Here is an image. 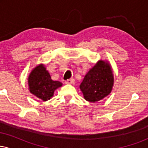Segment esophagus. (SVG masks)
Segmentation results:
<instances>
[{
    "mask_svg": "<svg viewBox=\"0 0 148 148\" xmlns=\"http://www.w3.org/2000/svg\"><path fill=\"white\" fill-rule=\"evenodd\" d=\"M74 81H75V80L74 79H67V81H65V84H74Z\"/></svg>",
    "mask_w": 148,
    "mask_h": 148,
    "instance_id": "1",
    "label": "esophagus"
}]
</instances>
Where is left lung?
Returning <instances> with one entry per match:
<instances>
[{
  "instance_id": "left-lung-1",
  "label": "left lung",
  "mask_w": 148,
  "mask_h": 148,
  "mask_svg": "<svg viewBox=\"0 0 148 148\" xmlns=\"http://www.w3.org/2000/svg\"><path fill=\"white\" fill-rule=\"evenodd\" d=\"M114 76L110 62L100 60L86 73L80 85L84 99L92 103L103 99L111 92Z\"/></svg>"
}]
</instances>
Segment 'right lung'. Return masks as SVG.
<instances>
[{
  "label": "right lung",
  "instance_id": "obj_1",
  "mask_svg": "<svg viewBox=\"0 0 148 148\" xmlns=\"http://www.w3.org/2000/svg\"><path fill=\"white\" fill-rule=\"evenodd\" d=\"M28 84L30 92L44 101L50 99L56 90L62 86L60 81L51 79L50 74L42 63L37 64L30 72Z\"/></svg>",
  "mask_w": 148,
  "mask_h": 148
}]
</instances>
